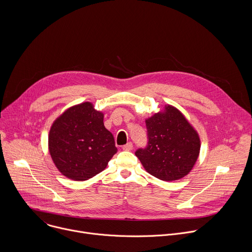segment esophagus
Here are the masks:
<instances>
[{"instance_id": "esophagus-1", "label": "esophagus", "mask_w": 252, "mask_h": 252, "mask_svg": "<svg viewBox=\"0 0 252 252\" xmlns=\"http://www.w3.org/2000/svg\"><path fill=\"white\" fill-rule=\"evenodd\" d=\"M132 148H133L132 143L129 141V142H127V143H126V145H125V146L123 147V150H124V151H131V150H132Z\"/></svg>"}]
</instances>
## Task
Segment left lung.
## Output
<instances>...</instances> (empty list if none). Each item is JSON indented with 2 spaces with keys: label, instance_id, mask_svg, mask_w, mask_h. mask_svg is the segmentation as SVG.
<instances>
[{
  "label": "left lung",
  "instance_id": "1",
  "mask_svg": "<svg viewBox=\"0 0 252 252\" xmlns=\"http://www.w3.org/2000/svg\"><path fill=\"white\" fill-rule=\"evenodd\" d=\"M148 146L135 156L145 169L160 181L172 182L190 172L195 164L200 139L186 117L172 105L146 120Z\"/></svg>",
  "mask_w": 252,
  "mask_h": 252
}]
</instances>
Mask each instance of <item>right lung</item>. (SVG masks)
Returning <instances> with one entry per match:
<instances>
[{"label": "right lung", "instance_id": "add662e5", "mask_svg": "<svg viewBox=\"0 0 252 252\" xmlns=\"http://www.w3.org/2000/svg\"><path fill=\"white\" fill-rule=\"evenodd\" d=\"M49 151L57 168L67 178L87 181L101 172L118 152L103 125V114L86 101L67 109L52 125Z\"/></svg>", "mask_w": 252, "mask_h": 252}]
</instances>
